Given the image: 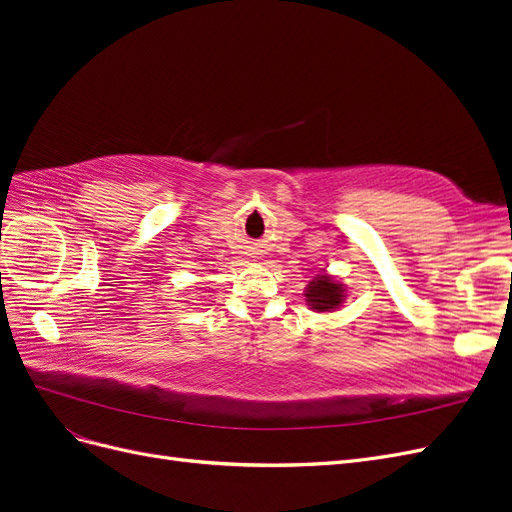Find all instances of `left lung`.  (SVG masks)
<instances>
[{
	"label": "left lung",
	"mask_w": 512,
	"mask_h": 512,
	"mask_svg": "<svg viewBox=\"0 0 512 512\" xmlns=\"http://www.w3.org/2000/svg\"><path fill=\"white\" fill-rule=\"evenodd\" d=\"M346 299V288L344 284L335 282L331 275H318L305 288V301L307 305L316 309V312H333Z\"/></svg>",
	"instance_id": "obj_1"
}]
</instances>
